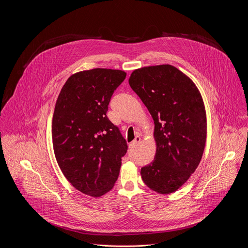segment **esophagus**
Masks as SVG:
<instances>
[{
    "label": "esophagus",
    "mask_w": 248,
    "mask_h": 248,
    "mask_svg": "<svg viewBox=\"0 0 248 248\" xmlns=\"http://www.w3.org/2000/svg\"><path fill=\"white\" fill-rule=\"evenodd\" d=\"M140 140H141V138H140V136H139V135L135 136L134 140H133L132 142H130V143H129V147H130V148H134V147H135V146L140 142Z\"/></svg>",
    "instance_id": "34e87169"
}]
</instances>
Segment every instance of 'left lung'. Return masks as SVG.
Returning <instances> with one entry per match:
<instances>
[{
	"instance_id": "8db88e82",
	"label": "left lung",
	"mask_w": 248,
	"mask_h": 248,
	"mask_svg": "<svg viewBox=\"0 0 248 248\" xmlns=\"http://www.w3.org/2000/svg\"><path fill=\"white\" fill-rule=\"evenodd\" d=\"M130 88L149 110L156 142L155 159L141 169L143 182L159 194L178 190L195 172L206 141V115L193 80L172 65L134 70Z\"/></svg>"
}]
</instances>
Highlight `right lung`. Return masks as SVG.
<instances>
[{
  "label": "right lung",
  "mask_w": 248,
  "mask_h": 248,
  "mask_svg": "<svg viewBox=\"0 0 248 248\" xmlns=\"http://www.w3.org/2000/svg\"><path fill=\"white\" fill-rule=\"evenodd\" d=\"M126 77L101 69L72 75L63 86L52 118V144L58 166L79 192L100 197L116 183L127 144L106 113Z\"/></svg>",
  "instance_id": "obj_1"
}]
</instances>
